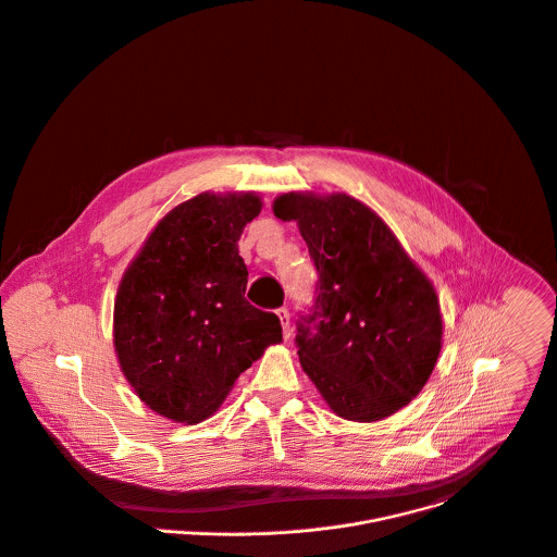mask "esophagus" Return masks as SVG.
<instances>
[{"label": "esophagus", "mask_w": 557, "mask_h": 557, "mask_svg": "<svg viewBox=\"0 0 557 557\" xmlns=\"http://www.w3.org/2000/svg\"><path fill=\"white\" fill-rule=\"evenodd\" d=\"M275 314H277V319H280V323H282V330H284V337L288 339L290 337V312L286 310V308H277L275 310Z\"/></svg>", "instance_id": "34e87169"}]
</instances>
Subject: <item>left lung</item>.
<instances>
[{
  "instance_id": "8db88e82",
  "label": "left lung",
  "mask_w": 557,
  "mask_h": 557,
  "mask_svg": "<svg viewBox=\"0 0 557 557\" xmlns=\"http://www.w3.org/2000/svg\"><path fill=\"white\" fill-rule=\"evenodd\" d=\"M275 218L297 222L319 271L314 306L297 321V352L335 416L383 420L426 385L444 321L431 280L359 200L290 191Z\"/></svg>"
}]
</instances>
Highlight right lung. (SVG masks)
Listing matches in <instances>:
<instances>
[{
  "label": "right lung",
  "instance_id": "right-lung-1",
  "mask_svg": "<svg viewBox=\"0 0 557 557\" xmlns=\"http://www.w3.org/2000/svg\"><path fill=\"white\" fill-rule=\"evenodd\" d=\"M256 194H200L154 225L128 264L113 306V346L135 394L159 416L198 424L269 344L273 312L245 299L243 227Z\"/></svg>",
  "mask_w": 557,
  "mask_h": 557
}]
</instances>
